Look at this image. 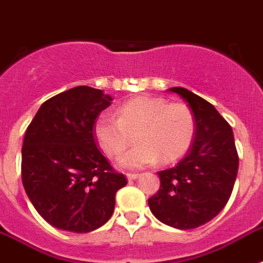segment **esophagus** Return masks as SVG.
<instances>
[{"label":"esophagus","instance_id":"1","mask_svg":"<svg viewBox=\"0 0 263 263\" xmlns=\"http://www.w3.org/2000/svg\"><path fill=\"white\" fill-rule=\"evenodd\" d=\"M138 176H139V174H127V179L128 180H135V179H138Z\"/></svg>","mask_w":263,"mask_h":263}]
</instances>
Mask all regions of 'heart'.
<instances>
[{
	"label": "heart",
	"mask_w": 263,
	"mask_h": 263,
	"mask_svg": "<svg viewBox=\"0 0 263 263\" xmlns=\"http://www.w3.org/2000/svg\"><path fill=\"white\" fill-rule=\"evenodd\" d=\"M136 134L135 148L121 156L125 168H142L160 159L170 163L189 149L195 134V118L187 105L164 99L138 96L119 107V118L112 112L99 115L93 124L96 143L109 158L125 151L131 135Z\"/></svg>",
	"instance_id": "heart-1"
}]
</instances>
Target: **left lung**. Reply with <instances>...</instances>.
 <instances>
[{
    "mask_svg": "<svg viewBox=\"0 0 263 263\" xmlns=\"http://www.w3.org/2000/svg\"><path fill=\"white\" fill-rule=\"evenodd\" d=\"M179 95L195 118V138L175 167L159 171L160 189L148 199L162 223L179 230L196 229L217 217L230 199L239 158L233 129L213 104L186 88Z\"/></svg>",
    "mask_w": 263,
    "mask_h": 263,
    "instance_id": "obj_1",
    "label": "left lung"
}]
</instances>
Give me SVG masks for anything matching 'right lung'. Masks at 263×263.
<instances>
[{"instance_id": "obj_1", "label": "right lung", "mask_w": 263, "mask_h": 263, "mask_svg": "<svg viewBox=\"0 0 263 263\" xmlns=\"http://www.w3.org/2000/svg\"><path fill=\"white\" fill-rule=\"evenodd\" d=\"M111 101L101 89L74 87L46 100L26 128L24 189L37 213L56 229H99L114 214L118 190L127 184L93 135L95 120Z\"/></svg>"}]
</instances>
